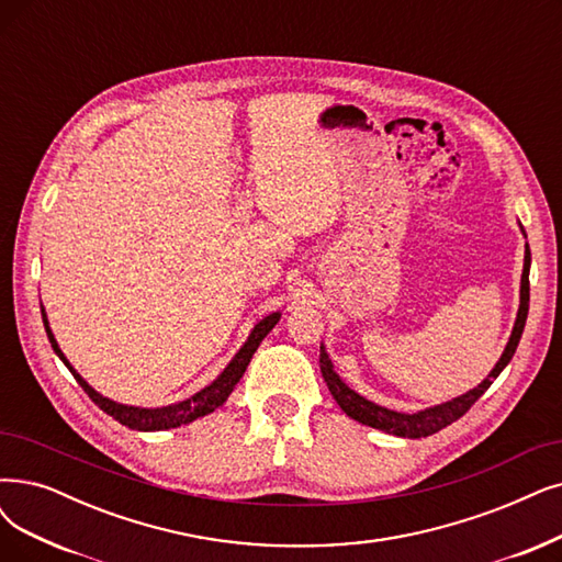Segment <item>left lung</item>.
I'll return each mask as SVG.
<instances>
[{
	"label": "left lung",
	"instance_id": "left-lung-1",
	"mask_svg": "<svg viewBox=\"0 0 562 562\" xmlns=\"http://www.w3.org/2000/svg\"><path fill=\"white\" fill-rule=\"evenodd\" d=\"M528 272H530V249L526 244V262H524V277H521V304H519V313H516V323H514V329H512V336H509V344H507L503 357L498 359V364L493 367V371L482 380V383L475 390L465 392L459 398L447 401V403H442V406L426 408V411H419L415 415L394 413V411H387L383 406H375L373 401H367L364 396H359L357 392H352L344 383V380L336 375L325 348L321 346V371H323V378H325V383H327L331 396L336 398V403H339L341 411L348 417L362 422L367 426H373V429L392 434V436L424 438V436H431V434L445 429V426H450L452 422L463 417L470 411V406H473V403L493 385V380L501 375V371L509 364L512 355L516 352V346H519V339H521L524 327H526V318H528V302H530Z\"/></svg>",
	"mask_w": 562,
	"mask_h": 562
}]
</instances>
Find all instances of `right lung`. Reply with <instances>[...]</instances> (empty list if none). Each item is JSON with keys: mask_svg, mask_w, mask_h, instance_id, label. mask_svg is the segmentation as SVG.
Returning <instances> with one entry per match:
<instances>
[{"mask_svg": "<svg viewBox=\"0 0 562 562\" xmlns=\"http://www.w3.org/2000/svg\"><path fill=\"white\" fill-rule=\"evenodd\" d=\"M41 316H43V325H46V334H48V341H50L53 350L57 352V357L61 359V362H64L66 367H69V371H71L74 378L78 380V385L87 392V396L92 398L103 413H108L112 419H117L120 424L128 426V429H136V431H164V429H175V426L189 424V422H193V419H198V417H205V415L214 413L218 406H223V403H226V398L231 396V392H233L235 385L239 383V378L244 375L246 367H249L251 357H254V352L258 350L260 341H262L265 336H267L269 331H272V327L279 323L281 313H269V316H267L265 321H260V323L254 327V331H251V336H249V341H246V344L241 346V350L235 355L233 362H231L226 369H223V373L214 380V383H212L210 387L200 390L198 394H193V396L187 398V401L175 403V406H164V408L122 406V403H115V401H110V398L101 396L99 392H94V390L89 387V385L85 383V380L76 373V369L69 364V359H66L64 352L59 350V346H57V341H55V336H53V331H50V327H48V318H46V313H43V308H41Z\"/></svg>", "mask_w": 562, "mask_h": 562, "instance_id": "right-lung-1", "label": "right lung"}]
</instances>
